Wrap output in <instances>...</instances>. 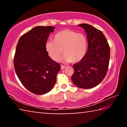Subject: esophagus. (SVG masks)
Returning a JSON list of instances; mask_svg holds the SVG:
<instances>
[{"mask_svg": "<svg viewBox=\"0 0 127 127\" xmlns=\"http://www.w3.org/2000/svg\"><path fill=\"white\" fill-rule=\"evenodd\" d=\"M64 68H65V66L63 65H61V69H64Z\"/></svg>", "mask_w": 127, "mask_h": 127, "instance_id": "34e87169", "label": "esophagus"}]
</instances>
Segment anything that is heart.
Masks as SVG:
<instances>
[{"label":"heart","mask_w":127,"mask_h":127,"mask_svg":"<svg viewBox=\"0 0 127 127\" xmlns=\"http://www.w3.org/2000/svg\"><path fill=\"white\" fill-rule=\"evenodd\" d=\"M87 48L86 36L70 30L58 32L54 36L53 41H48L45 44L47 53L55 62L59 61L63 50L64 61L78 63L85 58Z\"/></svg>","instance_id":"1"}]
</instances>
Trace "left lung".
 I'll return each instance as SVG.
<instances>
[{"mask_svg":"<svg viewBox=\"0 0 127 127\" xmlns=\"http://www.w3.org/2000/svg\"><path fill=\"white\" fill-rule=\"evenodd\" d=\"M85 30L88 40L86 55L81 61L73 64L72 80L82 89H91L101 82L106 75L110 61V49L100 30L83 23L78 25Z\"/></svg>","mask_w":127,"mask_h":127,"instance_id":"obj_1","label":"left lung"}]
</instances>
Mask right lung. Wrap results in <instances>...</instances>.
<instances>
[{
  "mask_svg": "<svg viewBox=\"0 0 127 127\" xmlns=\"http://www.w3.org/2000/svg\"><path fill=\"white\" fill-rule=\"evenodd\" d=\"M55 28L37 26L21 36L17 45L14 67L22 84L36 95L48 93L57 80L61 65L51 59L45 49L49 35Z\"/></svg>",
  "mask_w": 127,
  "mask_h": 127,
  "instance_id": "right-lung-1",
  "label": "right lung"
}]
</instances>
